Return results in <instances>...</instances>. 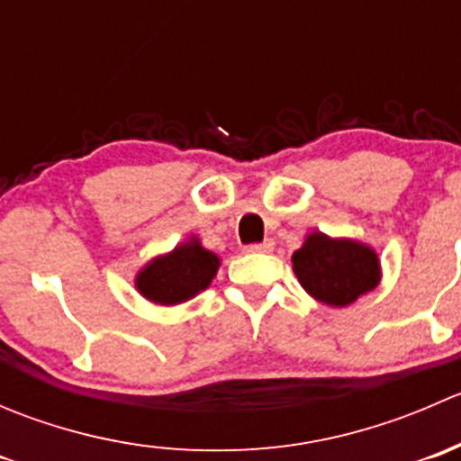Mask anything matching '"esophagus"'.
<instances>
[{"label":"esophagus","instance_id":"34e87169","mask_svg":"<svg viewBox=\"0 0 461 461\" xmlns=\"http://www.w3.org/2000/svg\"><path fill=\"white\" fill-rule=\"evenodd\" d=\"M274 249V243L272 240H265V243H257V245H248L245 248V252L248 254H269Z\"/></svg>","mask_w":461,"mask_h":461}]
</instances>
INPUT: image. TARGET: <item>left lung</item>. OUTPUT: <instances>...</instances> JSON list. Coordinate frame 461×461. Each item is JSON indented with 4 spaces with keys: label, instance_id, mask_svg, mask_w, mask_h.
<instances>
[{
    "label": "left lung",
    "instance_id": "1",
    "mask_svg": "<svg viewBox=\"0 0 461 461\" xmlns=\"http://www.w3.org/2000/svg\"><path fill=\"white\" fill-rule=\"evenodd\" d=\"M301 287L319 303L346 308L373 292L381 281V260L370 245L355 239H332L310 231L292 254Z\"/></svg>",
    "mask_w": 461,
    "mask_h": 461
}]
</instances>
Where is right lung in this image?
<instances>
[{"instance_id": "obj_1", "label": "right lung", "mask_w": 461, "mask_h": 461, "mask_svg": "<svg viewBox=\"0 0 461 461\" xmlns=\"http://www.w3.org/2000/svg\"><path fill=\"white\" fill-rule=\"evenodd\" d=\"M221 267L218 254L203 248L198 236L176 245L171 252L158 254L136 274V290L156 305H180L212 285Z\"/></svg>"}]
</instances>
